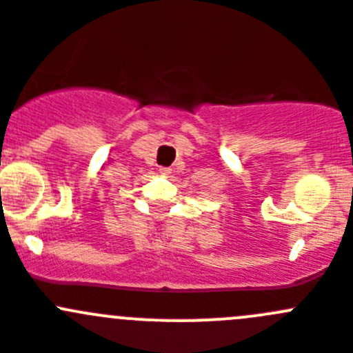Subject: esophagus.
Listing matches in <instances>:
<instances>
[{"label": "esophagus", "mask_w": 353, "mask_h": 353, "mask_svg": "<svg viewBox=\"0 0 353 353\" xmlns=\"http://www.w3.org/2000/svg\"><path fill=\"white\" fill-rule=\"evenodd\" d=\"M160 174H161V176H169V174H170V169H169V167H161V169H160Z\"/></svg>", "instance_id": "1"}]
</instances>
